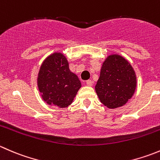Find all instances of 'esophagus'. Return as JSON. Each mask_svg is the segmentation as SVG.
<instances>
[{
	"label": "esophagus",
	"instance_id": "34e87169",
	"mask_svg": "<svg viewBox=\"0 0 160 160\" xmlns=\"http://www.w3.org/2000/svg\"><path fill=\"white\" fill-rule=\"evenodd\" d=\"M86 84L88 85V86L91 87L92 85H93V81H92V80H87V81H86Z\"/></svg>",
	"mask_w": 160,
	"mask_h": 160
}]
</instances>
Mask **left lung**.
<instances>
[{
	"label": "left lung",
	"instance_id": "left-lung-1",
	"mask_svg": "<svg viewBox=\"0 0 160 160\" xmlns=\"http://www.w3.org/2000/svg\"><path fill=\"white\" fill-rule=\"evenodd\" d=\"M136 77L129 62L118 55H111L103 63L95 86L100 101L108 108L125 105L134 94Z\"/></svg>",
	"mask_w": 160,
	"mask_h": 160
}]
</instances>
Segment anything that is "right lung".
Here are the masks:
<instances>
[{
  "mask_svg": "<svg viewBox=\"0 0 160 160\" xmlns=\"http://www.w3.org/2000/svg\"><path fill=\"white\" fill-rule=\"evenodd\" d=\"M38 87L43 101L48 104L62 108L72 102L81 83L70 72L67 58L60 52L48 56L40 67Z\"/></svg>",
  "mask_w": 160,
  "mask_h": 160,
  "instance_id": "add662e5",
  "label": "right lung"
}]
</instances>
